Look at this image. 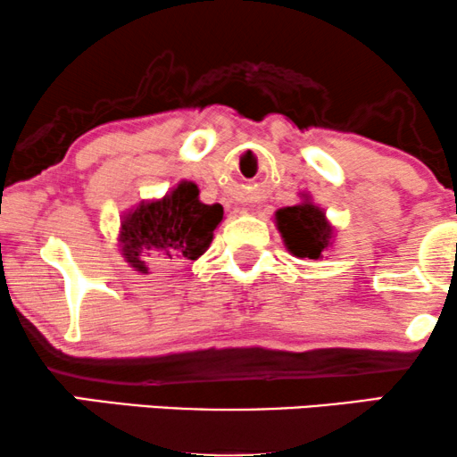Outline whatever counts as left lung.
Listing matches in <instances>:
<instances>
[{"instance_id": "8db88e82", "label": "left lung", "mask_w": 457, "mask_h": 457, "mask_svg": "<svg viewBox=\"0 0 457 457\" xmlns=\"http://www.w3.org/2000/svg\"><path fill=\"white\" fill-rule=\"evenodd\" d=\"M277 225H279L286 246L296 258L318 260L333 236L324 212L312 204L281 208L277 212Z\"/></svg>"}]
</instances>
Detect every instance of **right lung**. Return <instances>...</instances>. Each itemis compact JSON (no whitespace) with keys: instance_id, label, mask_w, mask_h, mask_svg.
I'll return each instance as SVG.
<instances>
[{"instance_id":"obj_1","label":"right lung","mask_w":457,"mask_h":457,"mask_svg":"<svg viewBox=\"0 0 457 457\" xmlns=\"http://www.w3.org/2000/svg\"><path fill=\"white\" fill-rule=\"evenodd\" d=\"M193 182H182L161 202L141 204L122 221V255L133 269L148 272L141 255L167 260H197L212 243V232L223 219L219 204L208 206L197 199Z\"/></svg>"}]
</instances>
